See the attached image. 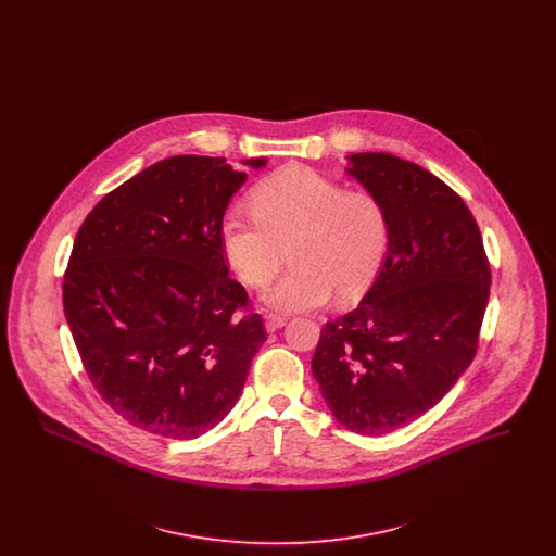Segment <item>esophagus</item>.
Wrapping results in <instances>:
<instances>
[{
    "label": "esophagus",
    "mask_w": 556,
    "mask_h": 556,
    "mask_svg": "<svg viewBox=\"0 0 556 556\" xmlns=\"http://www.w3.org/2000/svg\"><path fill=\"white\" fill-rule=\"evenodd\" d=\"M286 323H288V318L281 317V315H266V331H277V329H281Z\"/></svg>",
    "instance_id": "obj_1"
}]
</instances>
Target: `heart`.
<instances>
[{"mask_svg":"<svg viewBox=\"0 0 556 556\" xmlns=\"http://www.w3.org/2000/svg\"><path fill=\"white\" fill-rule=\"evenodd\" d=\"M252 211L220 220L223 252L248 286H263L290 248L293 268L263 291L279 313L311 311L338 291L352 300L369 288L390 243L383 204L308 166H288L252 191Z\"/></svg>","mask_w":556,"mask_h":556,"instance_id":"obj_1","label":"heart"}]
</instances>
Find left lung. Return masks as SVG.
<instances>
[{
    "mask_svg": "<svg viewBox=\"0 0 556 556\" xmlns=\"http://www.w3.org/2000/svg\"><path fill=\"white\" fill-rule=\"evenodd\" d=\"M345 160L388 212L390 243L358 306L320 329L313 377L340 424L381 435L433 408L471 365L490 265L473 214L442 179L383 152Z\"/></svg>",
    "mask_w": 556,
    "mask_h": 556,
    "instance_id": "left-lung-1",
    "label": "left lung"
}]
</instances>
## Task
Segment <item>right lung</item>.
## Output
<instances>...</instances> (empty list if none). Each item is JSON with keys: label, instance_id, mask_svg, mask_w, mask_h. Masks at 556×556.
I'll use <instances>...</instances> for the list:
<instances>
[{"label": "right lung", "instance_id": "right-lung-1", "mask_svg": "<svg viewBox=\"0 0 556 556\" xmlns=\"http://www.w3.org/2000/svg\"><path fill=\"white\" fill-rule=\"evenodd\" d=\"M245 179L225 159L160 160L104 195L75 238L62 298L83 367L150 433L189 440L220 424L266 340L256 313L236 315L248 293L220 243Z\"/></svg>", "mask_w": 556, "mask_h": 556}]
</instances>
